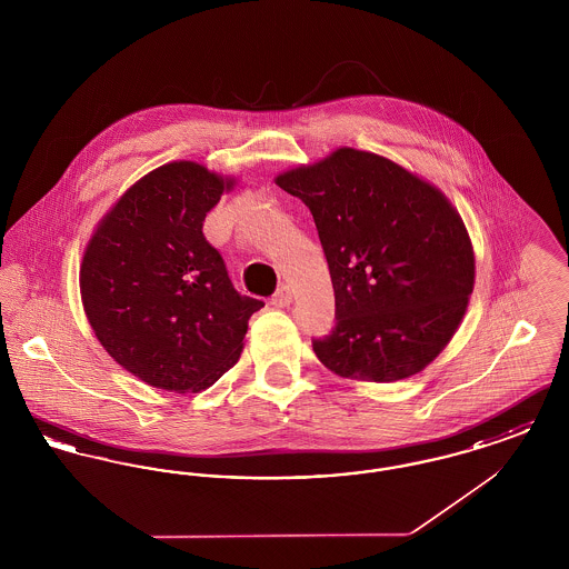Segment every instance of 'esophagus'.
<instances>
[{
  "label": "esophagus",
  "instance_id": "1",
  "mask_svg": "<svg viewBox=\"0 0 569 569\" xmlns=\"http://www.w3.org/2000/svg\"><path fill=\"white\" fill-rule=\"evenodd\" d=\"M271 302L274 307H279V309L290 307V302H292V290H290V286H281V288L272 295Z\"/></svg>",
  "mask_w": 569,
  "mask_h": 569
}]
</instances>
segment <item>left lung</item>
<instances>
[{
  "mask_svg": "<svg viewBox=\"0 0 569 569\" xmlns=\"http://www.w3.org/2000/svg\"><path fill=\"white\" fill-rule=\"evenodd\" d=\"M316 221L337 325L313 352L332 373L399 381L450 343L467 311L476 258L459 211L388 158L339 147L274 177Z\"/></svg>",
  "mask_w": 569,
  "mask_h": 569,
  "instance_id": "8db88e82",
  "label": "left lung"
}]
</instances>
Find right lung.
I'll use <instances>...</instances> for the list:
<instances>
[{
    "label": "right lung",
    "mask_w": 569,
    "mask_h": 569,
    "mask_svg": "<svg viewBox=\"0 0 569 569\" xmlns=\"http://www.w3.org/2000/svg\"><path fill=\"white\" fill-rule=\"evenodd\" d=\"M234 177L204 163H163L138 179L96 226L81 262L84 316L110 358L170 392H200L243 352L251 313L202 221Z\"/></svg>",
    "instance_id": "add662e5"
}]
</instances>
